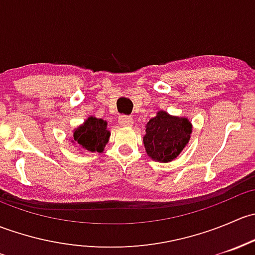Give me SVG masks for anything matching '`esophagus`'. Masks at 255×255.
Returning a JSON list of instances; mask_svg holds the SVG:
<instances>
[{"label": "esophagus", "instance_id": "34e87169", "mask_svg": "<svg viewBox=\"0 0 255 255\" xmlns=\"http://www.w3.org/2000/svg\"><path fill=\"white\" fill-rule=\"evenodd\" d=\"M118 123H120L121 126H123V127H132L133 120L132 117H129V116H120V118H118Z\"/></svg>", "mask_w": 255, "mask_h": 255}]
</instances>
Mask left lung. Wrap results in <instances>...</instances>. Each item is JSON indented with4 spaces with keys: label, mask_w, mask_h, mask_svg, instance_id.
I'll use <instances>...</instances> for the list:
<instances>
[{
    "label": "left lung",
    "mask_w": 255,
    "mask_h": 255,
    "mask_svg": "<svg viewBox=\"0 0 255 255\" xmlns=\"http://www.w3.org/2000/svg\"><path fill=\"white\" fill-rule=\"evenodd\" d=\"M192 125L187 118L159 111L145 126L144 148L153 160L168 163L174 160L190 140Z\"/></svg>",
    "instance_id": "left-lung-1"
}]
</instances>
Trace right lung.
I'll return each instance as SVG.
<instances>
[{"label": "right lung", "mask_w": 255, "mask_h": 255, "mask_svg": "<svg viewBox=\"0 0 255 255\" xmlns=\"http://www.w3.org/2000/svg\"><path fill=\"white\" fill-rule=\"evenodd\" d=\"M110 134L106 121L91 116L74 129V142L85 150L102 153L109 142Z\"/></svg>", "instance_id": "add662e5"}]
</instances>
